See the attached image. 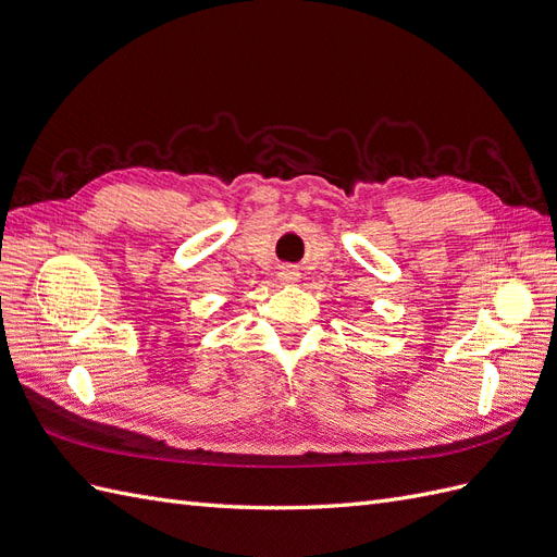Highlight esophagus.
<instances>
[{"instance_id":"34e87169","label":"esophagus","mask_w":557,"mask_h":557,"mask_svg":"<svg viewBox=\"0 0 557 557\" xmlns=\"http://www.w3.org/2000/svg\"><path fill=\"white\" fill-rule=\"evenodd\" d=\"M281 278L285 281V283H293V281H297L299 278V274L295 272V269H290V267H285L283 272H281Z\"/></svg>"}]
</instances>
